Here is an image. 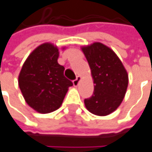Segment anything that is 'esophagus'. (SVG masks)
<instances>
[{
	"label": "esophagus",
	"instance_id": "esophagus-1",
	"mask_svg": "<svg viewBox=\"0 0 152 152\" xmlns=\"http://www.w3.org/2000/svg\"><path fill=\"white\" fill-rule=\"evenodd\" d=\"M81 80V77L80 76H77V78L72 81V83H73V86H77L78 85H79V83H80V80Z\"/></svg>",
	"mask_w": 152,
	"mask_h": 152
}]
</instances>
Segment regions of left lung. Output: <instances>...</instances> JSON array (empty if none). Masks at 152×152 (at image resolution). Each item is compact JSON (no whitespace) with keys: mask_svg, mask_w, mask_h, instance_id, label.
<instances>
[{"mask_svg":"<svg viewBox=\"0 0 152 152\" xmlns=\"http://www.w3.org/2000/svg\"><path fill=\"white\" fill-rule=\"evenodd\" d=\"M90 66L94 91L85 99L86 109L98 116H106L114 112L123 101L128 74L122 62L112 49L95 42L82 48Z\"/></svg>","mask_w":152,"mask_h":152,"instance_id":"8db88e82","label":"left lung"}]
</instances>
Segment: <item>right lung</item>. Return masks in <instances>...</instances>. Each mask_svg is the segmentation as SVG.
<instances>
[{
  "mask_svg": "<svg viewBox=\"0 0 152 152\" xmlns=\"http://www.w3.org/2000/svg\"><path fill=\"white\" fill-rule=\"evenodd\" d=\"M59 49L50 43L40 45L27 57L19 75V86L26 102L40 113L57 110L72 82L64 76L58 63Z\"/></svg>",
  "mask_w": 152,
  "mask_h": 152,
  "instance_id": "obj_1",
  "label": "right lung"
}]
</instances>
